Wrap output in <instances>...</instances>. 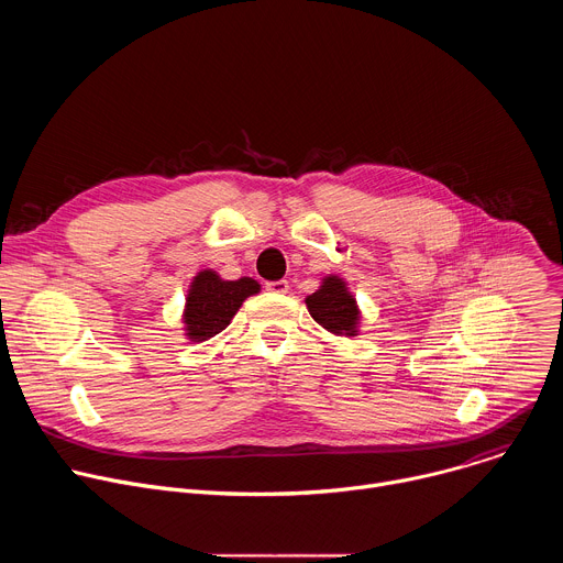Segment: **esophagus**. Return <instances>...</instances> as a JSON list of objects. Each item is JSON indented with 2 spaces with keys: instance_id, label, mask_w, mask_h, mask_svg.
I'll return each instance as SVG.
<instances>
[{
  "instance_id": "34e87169",
  "label": "esophagus",
  "mask_w": 563,
  "mask_h": 563,
  "mask_svg": "<svg viewBox=\"0 0 563 563\" xmlns=\"http://www.w3.org/2000/svg\"><path fill=\"white\" fill-rule=\"evenodd\" d=\"M265 289L272 294H285L289 289V283L287 280H269V283H265Z\"/></svg>"
}]
</instances>
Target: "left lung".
<instances>
[{
	"instance_id": "1",
	"label": "left lung",
	"mask_w": 563,
	"mask_h": 563,
	"mask_svg": "<svg viewBox=\"0 0 563 563\" xmlns=\"http://www.w3.org/2000/svg\"><path fill=\"white\" fill-rule=\"evenodd\" d=\"M307 309L318 325H323L332 334L354 336L358 309L356 300L350 296L345 283L336 276L325 278L323 287L307 296Z\"/></svg>"
}]
</instances>
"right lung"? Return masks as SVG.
Masks as SVG:
<instances>
[{
    "instance_id": "obj_1",
    "label": "right lung",
    "mask_w": 563,
    "mask_h": 563,
    "mask_svg": "<svg viewBox=\"0 0 563 563\" xmlns=\"http://www.w3.org/2000/svg\"><path fill=\"white\" fill-rule=\"evenodd\" d=\"M261 285L252 278L240 280H220L213 272H200L187 296L185 323L189 339L207 341L220 334L229 323L233 313L243 305V300L256 294Z\"/></svg>"
}]
</instances>
